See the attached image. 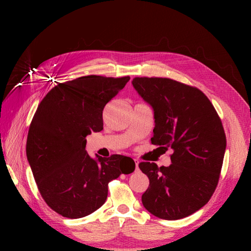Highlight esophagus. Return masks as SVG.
<instances>
[{"mask_svg": "<svg viewBox=\"0 0 251 251\" xmlns=\"http://www.w3.org/2000/svg\"><path fill=\"white\" fill-rule=\"evenodd\" d=\"M135 169L136 171H138V160L135 159Z\"/></svg>", "mask_w": 251, "mask_h": 251, "instance_id": "1", "label": "esophagus"}]
</instances>
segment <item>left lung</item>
<instances>
[{"label":"left lung","mask_w":251,"mask_h":251,"mask_svg":"<svg viewBox=\"0 0 251 251\" xmlns=\"http://www.w3.org/2000/svg\"><path fill=\"white\" fill-rule=\"evenodd\" d=\"M131 84L154 112L151 144L173 150L168 167L138 165L150 179L142 202L158 218H185L206 205L218 184L226 151L222 121L198 88L159 77H136Z\"/></svg>","instance_id":"1"}]
</instances>
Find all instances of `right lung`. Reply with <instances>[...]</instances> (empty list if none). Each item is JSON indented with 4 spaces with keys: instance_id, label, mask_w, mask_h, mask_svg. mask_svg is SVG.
Listing matches in <instances>:
<instances>
[{
    "instance_id": "1",
    "label": "right lung",
    "mask_w": 251,
    "mask_h": 251,
    "mask_svg": "<svg viewBox=\"0 0 251 251\" xmlns=\"http://www.w3.org/2000/svg\"><path fill=\"white\" fill-rule=\"evenodd\" d=\"M120 78L88 75L52 88L37 107L26 156L45 202L66 218H82L104 205L108 182L135 171L130 157L93 158L86 136L103 129V109L125 87Z\"/></svg>"
}]
</instances>
